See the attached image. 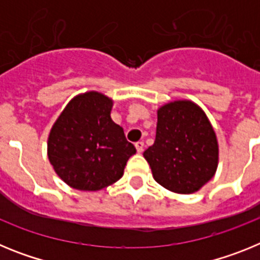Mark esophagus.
<instances>
[{
  "label": "esophagus",
  "instance_id": "esophagus-1",
  "mask_svg": "<svg viewBox=\"0 0 260 260\" xmlns=\"http://www.w3.org/2000/svg\"><path fill=\"white\" fill-rule=\"evenodd\" d=\"M135 148H137V151L139 153L143 152V148H144V143H143V142H142V141L137 142V143H135Z\"/></svg>",
  "mask_w": 260,
  "mask_h": 260
}]
</instances>
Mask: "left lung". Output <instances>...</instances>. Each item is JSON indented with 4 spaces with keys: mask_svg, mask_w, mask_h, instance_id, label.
<instances>
[{
    "mask_svg": "<svg viewBox=\"0 0 260 260\" xmlns=\"http://www.w3.org/2000/svg\"><path fill=\"white\" fill-rule=\"evenodd\" d=\"M157 183L178 194H192L215 176L219 146L203 110L189 100L157 110L156 138L143 152Z\"/></svg>",
    "mask_w": 260,
    "mask_h": 260,
    "instance_id": "obj_1",
    "label": "left lung"
}]
</instances>
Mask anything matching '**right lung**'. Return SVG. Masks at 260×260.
<instances>
[{"mask_svg": "<svg viewBox=\"0 0 260 260\" xmlns=\"http://www.w3.org/2000/svg\"><path fill=\"white\" fill-rule=\"evenodd\" d=\"M112 105L109 98L95 91L75 96L50 130L49 161L73 189L96 191L117 182L137 152L123 128L110 118Z\"/></svg>", "mask_w": 260, "mask_h": 260, "instance_id": "right-lung-1", "label": "right lung"}]
</instances>
